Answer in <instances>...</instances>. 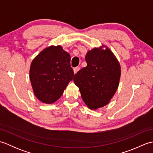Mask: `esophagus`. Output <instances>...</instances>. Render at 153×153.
I'll return each instance as SVG.
<instances>
[{
  "label": "esophagus",
  "instance_id": "1",
  "mask_svg": "<svg viewBox=\"0 0 153 153\" xmlns=\"http://www.w3.org/2000/svg\"><path fill=\"white\" fill-rule=\"evenodd\" d=\"M79 70V67H76L74 68V74H76L77 71Z\"/></svg>",
  "mask_w": 153,
  "mask_h": 153
}]
</instances>
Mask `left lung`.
<instances>
[{"instance_id": "1", "label": "left lung", "mask_w": 153, "mask_h": 153, "mask_svg": "<svg viewBox=\"0 0 153 153\" xmlns=\"http://www.w3.org/2000/svg\"><path fill=\"white\" fill-rule=\"evenodd\" d=\"M87 66L75 74L74 82L90 109L106 106L114 95L119 85L120 65L109 48H95L87 52Z\"/></svg>"}]
</instances>
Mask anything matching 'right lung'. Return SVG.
<instances>
[{
  "instance_id": "obj_1",
  "label": "right lung",
  "mask_w": 153,
  "mask_h": 153,
  "mask_svg": "<svg viewBox=\"0 0 153 153\" xmlns=\"http://www.w3.org/2000/svg\"><path fill=\"white\" fill-rule=\"evenodd\" d=\"M70 60V55L58 45L45 48L32 61L30 78L41 102L53 103L62 95L74 76Z\"/></svg>"
}]
</instances>
